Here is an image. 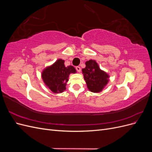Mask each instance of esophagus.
Listing matches in <instances>:
<instances>
[{"label":"esophagus","mask_w":152,"mask_h":152,"mask_svg":"<svg viewBox=\"0 0 152 152\" xmlns=\"http://www.w3.org/2000/svg\"><path fill=\"white\" fill-rule=\"evenodd\" d=\"M76 70H77V72H80V71H81V68H80V66H76Z\"/></svg>","instance_id":"1"}]
</instances>
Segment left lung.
<instances>
[{"label":"left lung","mask_w":152,"mask_h":152,"mask_svg":"<svg viewBox=\"0 0 152 152\" xmlns=\"http://www.w3.org/2000/svg\"><path fill=\"white\" fill-rule=\"evenodd\" d=\"M88 89L93 93H100L109 81L107 73L101 70L95 60L86 62V67L82 70Z\"/></svg>","instance_id":"left-lung-1"}]
</instances>
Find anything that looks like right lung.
<instances>
[{
  "label": "right lung",
  "instance_id": "obj_1",
  "mask_svg": "<svg viewBox=\"0 0 152 152\" xmlns=\"http://www.w3.org/2000/svg\"><path fill=\"white\" fill-rule=\"evenodd\" d=\"M64 63L63 59H58L52 65L45 68L41 74L45 85L54 93L65 91L69 75L77 72L73 66H65Z\"/></svg>",
  "mask_w": 152,
  "mask_h": 152
}]
</instances>
